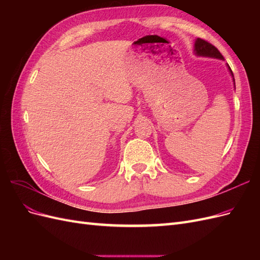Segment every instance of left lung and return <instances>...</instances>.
Masks as SVG:
<instances>
[{"mask_svg":"<svg viewBox=\"0 0 260 260\" xmlns=\"http://www.w3.org/2000/svg\"><path fill=\"white\" fill-rule=\"evenodd\" d=\"M194 52L196 55H198V56H205V57L223 59V56L221 55V53L218 51L216 46H214L205 40H203V39H201V38L196 39L195 44H194ZM228 67H229V65H228ZM229 72H230L231 76L233 77V73H232L230 67H229ZM233 81H234V78H233Z\"/></svg>","mask_w":260,"mask_h":260,"instance_id":"obj_1","label":"left lung"}]
</instances>
